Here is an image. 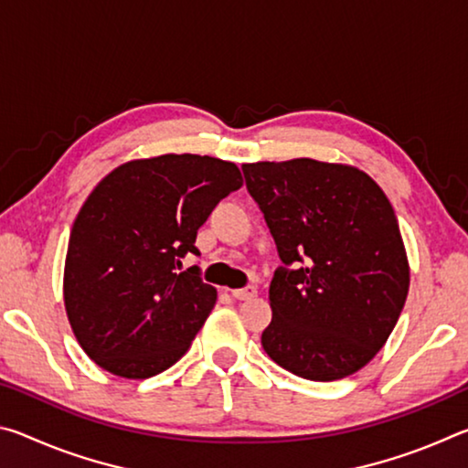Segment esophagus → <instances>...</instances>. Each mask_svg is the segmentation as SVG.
Here are the masks:
<instances>
[{"label": "esophagus", "mask_w": 468, "mask_h": 468, "mask_svg": "<svg viewBox=\"0 0 468 468\" xmlns=\"http://www.w3.org/2000/svg\"><path fill=\"white\" fill-rule=\"evenodd\" d=\"M231 295H233L235 299H239V301H248V299H253V297L258 295V289H256V287L235 289V291H231Z\"/></svg>", "instance_id": "34e87169"}]
</instances>
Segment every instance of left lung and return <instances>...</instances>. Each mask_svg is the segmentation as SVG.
Returning <instances> with one entry per match:
<instances>
[{"instance_id":"left-lung-1","label":"left lung","mask_w":468,"mask_h":468,"mask_svg":"<svg viewBox=\"0 0 468 468\" xmlns=\"http://www.w3.org/2000/svg\"><path fill=\"white\" fill-rule=\"evenodd\" d=\"M284 264L271 282L262 346L299 378L335 382L366 367L405 307L410 268L384 189L345 163H245Z\"/></svg>"}]
</instances>
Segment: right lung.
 I'll return each mask as SVG.
<instances>
[{
	"instance_id": "obj_1",
	"label": "right lung",
	"mask_w": 468,
	"mask_h": 468,
	"mask_svg": "<svg viewBox=\"0 0 468 468\" xmlns=\"http://www.w3.org/2000/svg\"><path fill=\"white\" fill-rule=\"evenodd\" d=\"M241 184L231 161L171 153L123 163L89 194L69 233L63 303L99 367L146 379L184 357L217 289L176 264L200 253L197 229Z\"/></svg>"
}]
</instances>
